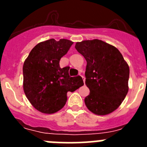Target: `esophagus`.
<instances>
[{
  "mask_svg": "<svg viewBox=\"0 0 147 147\" xmlns=\"http://www.w3.org/2000/svg\"><path fill=\"white\" fill-rule=\"evenodd\" d=\"M80 76H82V79H83V82H84V83H85V77H84V76H82V75H80Z\"/></svg>",
  "mask_w": 147,
  "mask_h": 147,
  "instance_id": "esophagus-1",
  "label": "esophagus"
}]
</instances>
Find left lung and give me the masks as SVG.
I'll return each mask as SVG.
<instances>
[{
    "label": "left lung",
    "instance_id": "left-lung-1",
    "mask_svg": "<svg viewBox=\"0 0 147 147\" xmlns=\"http://www.w3.org/2000/svg\"><path fill=\"white\" fill-rule=\"evenodd\" d=\"M75 48L87 61V107L96 115L113 112L129 90V68L123 56L115 47L97 39L76 42Z\"/></svg>",
    "mask_w": 147,
    "mask_h": 147
}]
</instances>
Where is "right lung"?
<instances>
[{"instance_id": "add662e5", "label": "right lung", "mask_w": 147, "mask_h": 147, "mask_svg": "<svg viewBox=\"0 0 147 147\" xmlns=\"http://www.w3.org/2000/svg\"><path fill=\"white\" fill-rule=\"evenodd\" d=\"M73 42L54 39L40 42L33 48L23 67V90L34 108L51 114L64 107L67 92H74L84 85L80 76L71 77L70 67L59 66V60Z\"/></svg>"}]
</instances>
